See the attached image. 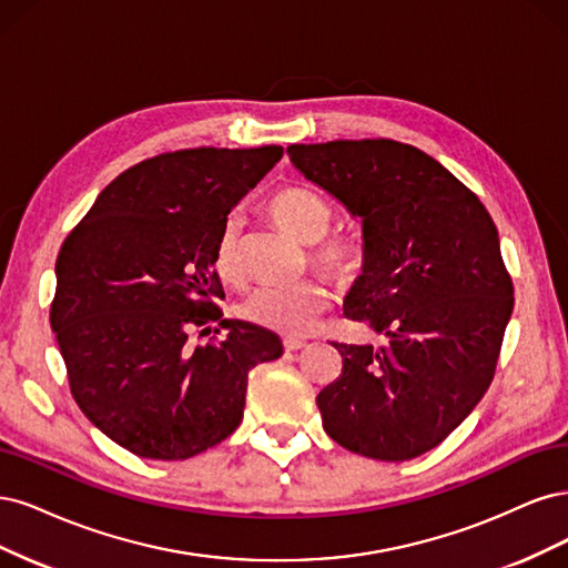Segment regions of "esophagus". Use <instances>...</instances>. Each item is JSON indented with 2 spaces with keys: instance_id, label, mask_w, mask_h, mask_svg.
<instances>
[{
  "instance_id": "obj_1",
  "label": "esophagus",
  "mask_w": 568,
  "mask_h": 568,
  "mask_svg": "<svg viewBox=\"0 0 568 568\" xmlns=\"http://www.w3.org/2000/svg\"><path fill=\"white\" fill-rule=\"evenodd\" d=\"M283 346H285V352H300V349H304L306 342L297 339V337H285Z\"/></svg>"
}]
</instances>
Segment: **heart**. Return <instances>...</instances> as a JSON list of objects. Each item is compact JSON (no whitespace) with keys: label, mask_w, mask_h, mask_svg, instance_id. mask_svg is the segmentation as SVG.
<instances>
[{"label":"heart","mask_w":568,"mask_h":568,"mask_svg":"<svg viewBox=\"0 0 568 568\" xmlns=\"http://www.w3.org/2000/svg\"><path fill=\"white\" fill-rule=\"evenodd\" d=\"M266 210L283 231L306 243L311 266H316L337 283H352L361 276V245L344 233H327L333 226L335 212L316 189L306 184L281 186L268 197ZM241 237L243 219L229 214L219 226L212 250L214 271L229 285H241L245 278ZM327 306H331V292L323 281L302 278L292 285L257 287L241 302L237 314L243 321L264 327V331L285 337H302L316 325Z\"/></svg>","instance_id":"1"}]
</instances>
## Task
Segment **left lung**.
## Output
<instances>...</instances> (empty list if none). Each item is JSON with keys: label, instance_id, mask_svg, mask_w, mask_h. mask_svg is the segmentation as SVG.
<instances>
[{"label": "left lung", "instance_id": "1", "mask_svg": "<svg viewBox=\"0 0 568 568\" xmlns=\"http://www.w3.org/2000/svg\"><path fill=\"white\" fill-rule=\"evenodd\" d=\"M295 168L363 222L365 266L346 318L387 344L333 342L323 427L358 455L404 463L438 446L490 387L515 287L477 193L410 143H292Z\"/></svg>", "mask_w": 568, "mask_h": 568}]
</instances>
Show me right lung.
Listing matches in <instances>:
<instances>
[{"instance_id": "obj_1", "label": "right lung", "mask_w": 568, "mask_h": 568, "mask_svg": "<svg viewBox=\"0 0 568 568\" xmlns=\"http://www.w3.org/2000/svg\"><path fill=\"white\" fill-rule=\"evenodd\" d=\"M281 158V145L160 153L113 179L61 245L49 321L70 394L139 457L222 444L243 423L247 373L283 354L276 333L224 321L212 264L219 226ZM212 322L230 333L191 347Z\"/></svg>"}]
</instances>
